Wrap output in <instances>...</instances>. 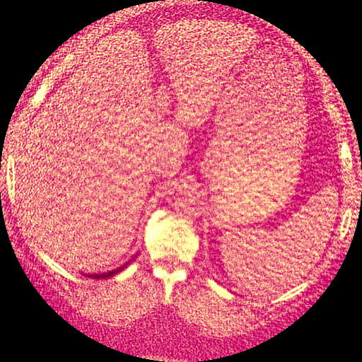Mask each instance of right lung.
I'll return each instance as SVG.
<instances>
[{
	"label": "right lung",
	"instance_id": "right-lung-1",
	"mask_svg": "<svg viewBox=\"0 0 362 362\" xmlns=\"http://www.w3.org/2000/svg\"><path fill=\"white\" fill-rule=\"evenodd\" d=\"M126 265H122V267L117 269V271H110V272H103V274H91V276H88V277H93V279H107V277H112V276H114V274H117L119 271H122V269L126 267Z\"/></svg>",
	"mask_w": 362,
	"mask_h": 362
}]
</instances>
